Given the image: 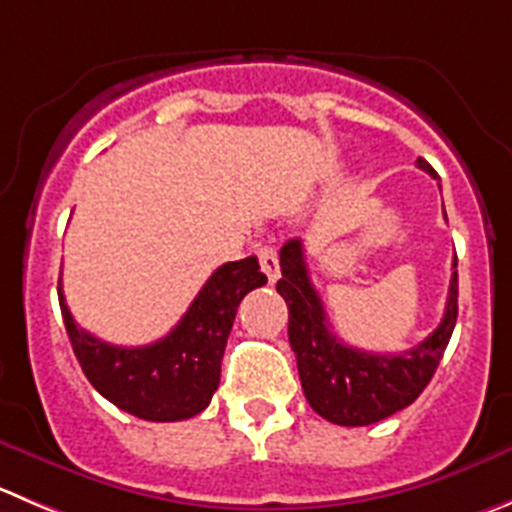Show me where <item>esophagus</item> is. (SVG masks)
I'll list each match as a JSON object with an SVG mask.
<instances>
[{"label": "esophagus", "mask_w": 512, "mask_h": 512, "mask_svg": "<svg viewBox=\"0 0 512 512\" xmlns=\"http://www.w3.org/2000/svg\"><path fill=\"white\" fill-rule=\"evenodd\" d=\"M256 256H259V264H261V271H264L266 276H269V281L274 284L276 279H279V253H276V248L271 246H261L256 248Z\"/></svg>", "instance_id": "esophagus-1"}]
</instances>
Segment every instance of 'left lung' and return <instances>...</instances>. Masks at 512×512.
Wrapping results in <instances>:
<instances>
[{"mask_svg":"<svg viewBox=\"0 0 512 512\" xmlns=\"http://www.w3.org/2000/svg\"><path fill=\"white\" fill-rule=\"evenodd\" d=\"M417 168L435 175L422 158H417ZM279 261L276 291L289 306V342L311 410L334 425L364 427L410 407L430 384L455 329L457 271H452L440 326L425 342L399 354H372L349 347L332 332L319 294L311 286L299 238L284 243ZM452 269H457V259Z\"/></svg>","mask_w":512,"mask_h":512,"instance_id":"8db88e82","label":"left lung"}]
</instances>
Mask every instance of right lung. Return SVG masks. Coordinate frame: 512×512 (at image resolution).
I'll return each mask as SVG.
<instances>
[{"label":"right lung","instance_id":"1","mask_svg":"<svg viewBox=\"0 0 512 512\" xmlns=\"http://www.w3.org/2000/svg\"><path fill=\"white\" fill-rule=\"evenodd\" d=\"M266 284L256 256L228 261L213 271L183 319L148 347H115L77 326L60 309L75 357L92 387L128 415L148 422H178L208 407L221 382V359L238 304Z\"/></svg>","mask_w":512,"mask_h":512}]
</instances>
